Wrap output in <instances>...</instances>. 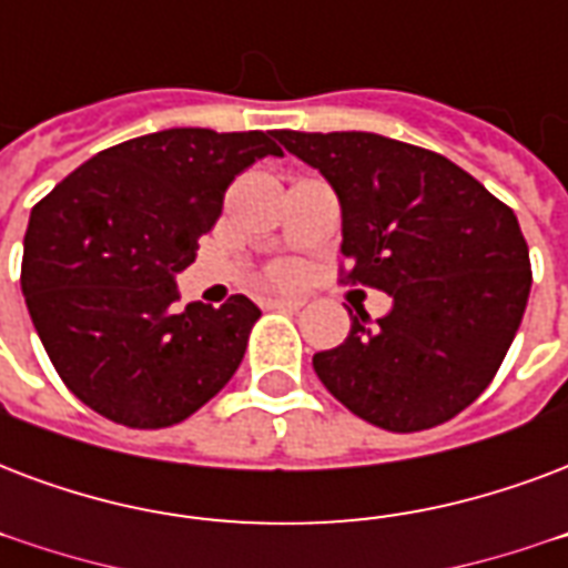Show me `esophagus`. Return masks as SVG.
<instances>
[{
  "instance_id": "1",
  "label": "esophagus",
  "mask_w": 568,
  "mask_h": 568,
  "mask_svg": "<svg viewBox=\"0 0 568 568\" xmlns=\"http://www.w3.org/2000/svg\"><path fill=\"white\" fill-rule=\"evenodd\" d=\"M267 310H301V297H265Z\"/></svg>"
}]
</instances>
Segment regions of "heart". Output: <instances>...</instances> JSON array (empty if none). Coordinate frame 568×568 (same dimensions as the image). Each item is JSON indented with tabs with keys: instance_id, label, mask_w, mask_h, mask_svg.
Here are the masks:
<instances>
[{
	"instance_id": "b5f03b06",
	"label": "heart",
	"mask_w": 568,
	"mask_h": 568,
	"mask_svg": "<svg viewBox=\"0 0 568 568\" xmlns=\"http://www.w3.org/2000/svg\"><path fill=\"white\" fill-rule=\"evenodd\" d=\"M271 280H274V283H280V285L294 283V280H297V267H294V265H276L274 271H271Z\"/></svg>"
}]
</instances>
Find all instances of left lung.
<instances>
[{
  "instance_id": "left-lung-1",
  "label": "left lung",
  "mask_w": 568,
  "mask_h": 568,
  "mask_svg": "<svg viewBox=\"0 0 568 568\" xmlns=\"http://www.w3.org/2000/svg\"><path fill=\"white\" fill-rule=\"evenodd\" d=\"M276 140L318 169L342 207L348 280L393 297L313 357L345 408L387 432H423L491 384L530 294V253L513 207L435 151L363 130Z\"/></svg>"
}]
</instances>
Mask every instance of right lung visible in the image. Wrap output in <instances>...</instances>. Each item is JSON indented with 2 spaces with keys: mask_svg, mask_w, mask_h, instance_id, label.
<instances>
[{
  "mask_svg": "<svg viewBox=\"0 0 568 568\" xmlns=\"http://www.w3.org/2000/svg\"><path fill=\"white\" fill-rule=\"evenodd\" d=\"M267 130L172 128L98 151L32 207L23 285L59 378L101 417L130 428L187 419L244 361L258 306L179 301L175 276L255 160L283 158Z\"/></svg>",
  "mask_w": 568,
  "mask_h": 568,
  "instance_id": "right-lung-1",
  "label": "right lung"
}]
</instances>
